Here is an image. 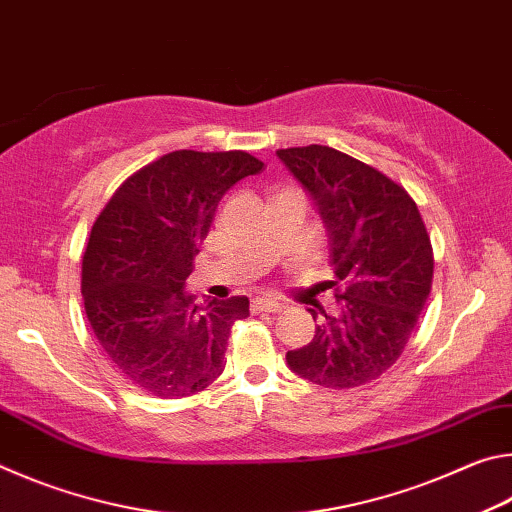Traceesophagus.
I'll list each match as a JSON object with an SVG mask.
<instances>
[{"mask_svg":"<svg viewBox=\"0 0 512 512\" xmlns=\"http://www.w3.org/2000/svg\"><path fill=\"white\" fill-rule=\"evenodd\" d=\"M284 305L280 300L273 298H253L250 300V311L253 314H262V311H268V314H275V311H282Z\"/></svg>","mask_w":512,"mask_h":512,"instance_id":"34e87169","label":"esophagus"}]
</instances>
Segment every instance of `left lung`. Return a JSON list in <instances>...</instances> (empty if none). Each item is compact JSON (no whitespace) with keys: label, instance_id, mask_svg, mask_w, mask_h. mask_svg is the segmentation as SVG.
I'll return each mask as SVG.
<instances>
[{"label":"left lung","instance_id":"1","mask_svg":"<svg viewBox=\"0 0 512 512\" xmlns=\"http://www.w3.org/2000/svg\"><path fill=\"white\" fill-rule=\"evenodd\" d=\"M318 207L329 237L339 314L325 309L309 345L287 352L296 375L354 388L393 366L429 298L433 250L418 205L402 185L348 153L309 144L280 149Z\"/></svg>","mask_w":512,"mask_h":512}]
</instances>
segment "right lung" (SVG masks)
Instances as JSON below:
<instances>
[{"label": "right lung", "mask_w": 512, "mask_h": 512, "mask_svg": "<svg viewBox=\"0 0 512 512\" xmlns=\"http://www.w3.org/2000/svg\"><path fill=\"white\" fill-rule=\"evenodd\" d=\"M264 162L246 151H173L126 178L92 225L85 314L112 368L155 397L205 391L225 368L248 298L194 302L185 291L216 205Z\"/></svg>", "instance_id": "right-lung-1"}]
</instances>
